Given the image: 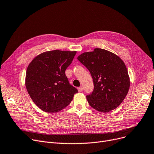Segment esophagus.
Returning a JSON list of instances; mask_svg holds the SVG:
<instances>
[{"mask_svg":"<svg viewBox=\"0 0 154 154\" xmlns=\"http://www.w3.org/2000/svg\"><path fill=\"white\" fill-rule=\"evenodd\" d=\"M77 89H78V91H79V92H82V91H83V88H82V87H79L77 88Z\"/></svg>","mask_w":154,"mask_h":154,"instance_id":"34e87169","label":"esophagus"}]
</instances>
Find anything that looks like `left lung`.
I'll list each match as a JSON object with an SVG mask.
<instances>
[{
  "instance_id": "8db88e82",
  "label": "left lung",
  "mask_w": 154,
  "mask_h": 154,
  "mask_svg": "<svg viewBox=\"0 0 154 154\" xmlns=\"http://www.w3.org/2000/svg\"><path fill=\"white\" fill-rule=\"evenodd\" d=\"M77 59L89 70L93 79V92L87 100L94 109L108 112L123 102L130 87V79L124 62L108 51L96 48L84 52Z\"/></svg>"
}]
</instances>
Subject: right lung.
<instances>
[{
  "label": "right lung",
  "mask_w": 154,
  "mask_h": 154,
  "mask_svg": "<svg viewBox=\"0 0 154 154\" xmlns=\"http://www.w3.org/2000/svg\"><path fill=\"white\" fill-rule=\"evenodd\" d=\"M76 51L55 50L40 54L29 65L26 86L36 106L48 113L59 112L71 102L76 88L69 84L66 70Z\"/></svg>",
  "instance_id": "right-lung-1"
}]
</instances>
